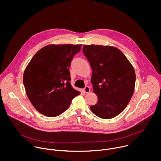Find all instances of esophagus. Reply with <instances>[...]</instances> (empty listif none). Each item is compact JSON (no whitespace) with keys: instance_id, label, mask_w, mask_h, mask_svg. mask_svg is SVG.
Here are the masks:
<instances>
[{"instance_id":"obj_1","label":"esophagus","mask_w":161,"mask_h":161,"mask_svg":"<svg viewBox=\"0 0 161 161\" xmlns=\"http://www.w3.org/2000/svg\"><path fill=\"white\" fill-rule=\"evenodd\" d=\"M90 91V88H89L88 86H86L84 88V89H83V92H85V94L89 93Z\"/></svg>"}]
</instances>
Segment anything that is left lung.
<instances>
[{"label": "left lung", "instance_id": "obj_1", "mask_svg": "<svg viewBox=\"0 0 161 161\" xmlns=\"http://www.w3.org/2000/svg\"><path fill=\"white\" fill-rule=\"evenodd\" d=\"M83 52L92 69L91 82L98 98L90 107L91 111L103 119L117 117L134 94L133 66L119 49L111 46L85 44Z\"/></svg>", "mask_w": 161, "mask_h": 161}]
</instances>
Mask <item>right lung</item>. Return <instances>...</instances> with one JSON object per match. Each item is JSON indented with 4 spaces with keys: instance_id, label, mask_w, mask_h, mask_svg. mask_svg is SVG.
Instances as JSON below:
<instances>
[{
    "instance_id": "obj_1",
    "label": "right lung",
    "mask_w": 161,
    "mask_h": 161,
    "mask_svg": "<svg viewBox=\"0 0 161 161\" xmlns=\"http://www.w3.org/2000/svg\"><path fill=\"white\" fill-rule=\"evenodd\" d=\"M81 44H48L32 58L23 81L30 101L40 113L59 115L80 92L71 85L69 67Z\"/></svg>"
}]
</instances>
